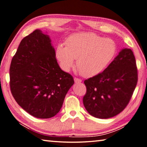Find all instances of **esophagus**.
Wrapping results in <instances>:
<instances>
[{
    "label": "esophagus",
    "mask_w": 147,
    "mask_h": 147,
    "mask_svg": "<svg viewBox=\"0 0 147 147\" xmlns=\"http://www.w3.org/2000/svg\"><path fill=\"white\" fill-rule=\"evenodd\" d=\"M74 82L76 83V84H78V83H81L82 82V80L81 79H79L78 78H76V77H74Z\"/></svg>",
    "instance_id": "34e87169"
}]
</instances>
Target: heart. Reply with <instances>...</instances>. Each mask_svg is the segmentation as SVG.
Masks as SVG:
<instances>
[{
  "instance_id": "b5f03b06",
  "label": "heart",
  "mask_w": 147,
  "mask_h": 147,
  "mask_svg": "<svg viewBox=\"0 0 147 147\" xmlns=\"http://www.w3.org/2000/svg\"><path fill=\"white\" fill-rule=\"evenodd\" d=\"M65 44V47L58 45L55 52L61 68L69 72L76 59L78 71L85 77L98 75L103 71L116 53L113 40L92 32L72 34L67 38Z\"/></svg>"
}]
</instances>
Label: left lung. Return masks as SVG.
Wrapping results in <instances>:
<instances>
[{
  "label": "left lung",
  "instance_id": "obj_1",
  "mask_svg": "<svg viewBox=\"0 0 147 147\" xmlns=\"http://www.w3.org/2000/svg\"><path fill=\"white\" fill-rule=\"evenodd\" d=\"M137 82L134 55L131 49L125 48L102 73L84 81L85 108L97 118L115 116L128 105Z\"/></svg>",
  "mask_w": 147,
  "mask_h": 147
}]
</instances>
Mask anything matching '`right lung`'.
<instances>
[{
  "instance_id": "add662e5",
  "label": "right lung",
  "mask_w": 147,
  "mask_h": 147,
  "mask_svg": "<svg viewBox=\"0 0 147 147\" xmlns=\"http://www.w3.org/2000/svg\"><path fill=\"white\" fill-rule=\"evenodd\" d=\"M10 89L17 103L37 118L55 116L74 84L56 59L49 35L40 29L24 37L9 68Z\"/></svg>"
}]
</instances>
